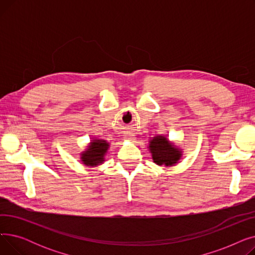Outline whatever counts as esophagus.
I'll return each instance as SVG.
<instances>
[{
	"label": "esophagus",
	"instance_id": "esophagus-1",
	"mask_svg": "<svg viewBox=\"0 0 255 255\" xmlns=\"http://www.w3.org/2000/svg\"><path fill=\"white\" fill-rule=\"evenodd\" d=\"M125 137L128 139V140H130V141H134L135 140V137H134V135H125Z\"/></svg>",
	"mask_w": 255,
	"mask_h": 255
}]
</instances>
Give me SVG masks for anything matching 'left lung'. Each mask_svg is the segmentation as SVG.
<instances>
[{"label": "left lung", "mask_w": 255, "mask_h": 255, "mask_svg": "<svg viewBox=\"0 0 255 255\" xmlns=\"http://www.w3.org/2000/svg\"><path fill=\"white\" fill-rule=\"evenodd\" d=\"M149 151L157 165L173 166L177 164L183 155L182 149L171 142L163 135H157L149 141Z\"/></svg>", "instance_id": "8db88e82"}]
</instances>
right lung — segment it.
<instances>
[{
  "instance_id": "obj_1",
  "label": "right lung",
  "mask_w": 255,
  "mask_h": 255,
  "mask_svg": "<svg viewBox=\"0 0 255 255\" xmlns=\"http://www.w3.org/2000/svg\"><path fill=\"white\" fill-rule=\"evenodd\" d=\"M110 142L104 139H93L86 151L80 153V160L88 167H95L105 161V155L110 149Z\"/></svg>"
}]
</instances>
